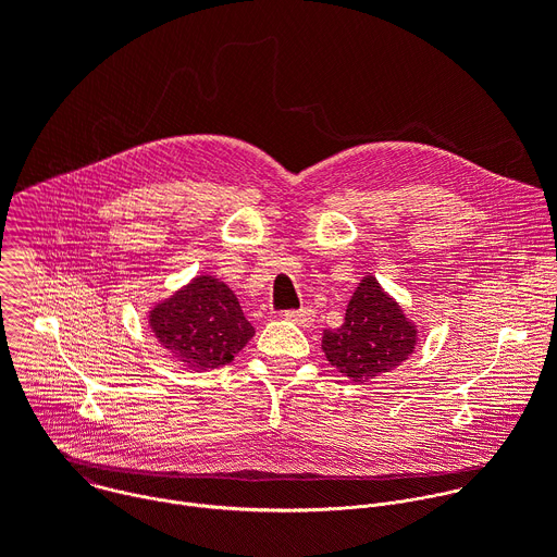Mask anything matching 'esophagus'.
<instances>
[{
	"mask_svg": "<svg viewBox=\"0 0 557 557\" xmlns=\"http://www.w3.org/2000/svg\"><path fill=\"white\" fill-rule=\"evenodd\" d=\"M284 320H288V322H293V324H297V326H308V324H312V320H314V312H312V308H299V310H286L284 312Z\"/></svg>",
	"mask_w": 557,
	"mask_h": 557,
	"instance_id": "obj_1",
	"label": "esophagus"
}]
</instances>
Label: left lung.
Returning <instances> with one entry per match:
<instances>
[{
	"label": "left lung",
	"mask_w": 557,
	"mask_h": 557,
	"mask_svg": "<svg viewBox=\"0 0 557 557\" xmlns=\"http://www.w3.org/2000/svg\"><path fill=\"white\" fill-rule=\"evenodd\" d=\"M417 326L376 282L366 275L348 301L339 329L324 331L322 348L331 366L355 383H366L401 366L417 346Z\"/></svg>",
	"instance_id": "8db88e82"
}]
</instances>
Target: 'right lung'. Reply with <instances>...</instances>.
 Listing matches in <instances>:
<instances>
[{
  "label": "right lung",
  "mask_w": 557,
  "mask_h": 557,
  "mask_svg": "<svg viewBox=\"0 0 557 557\" xmlns=\"http://www.w3.org/2000/svg\"><path fill=\"white\" fill-rule=\"evenodd\" d=\"M149 326L178 361L207 370L233 361L256 335L233 290L211 277L198 275L170 299L149 310Z\"/></svg>",
  "instance_id": "add662e5"
}]
</instances>
